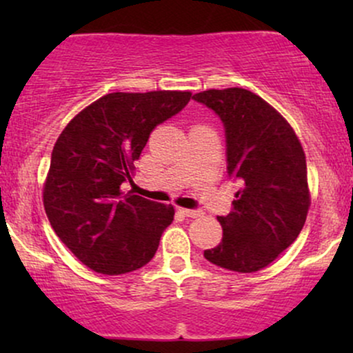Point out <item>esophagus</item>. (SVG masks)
I'll list each match as a JSON object with an SVG mask.
<instances>
[{"label": "esophagus", "instance_id": "esophagus-1", "mask_svg": "<svg viewBox=\"0 0 353 353\" xmlns=\"http://www.w3.org/2000/svg\"><path fill=\"white\" fill-rule=\"evenodd\" d=\"M181 212L188 217H201L204 214L201 209H181Z\"/></svg>", "mask_w": 353, "mask_h": 353}]
</instances>
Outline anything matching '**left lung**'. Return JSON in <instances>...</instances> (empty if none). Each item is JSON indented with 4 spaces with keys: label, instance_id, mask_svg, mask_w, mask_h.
Wrapping results in <instances>:
<instances>
[{
    "label": "left lung",
    "instance_id": "8db88e82",
    "mask_svg": "<svg viewBox=\"0 0 353 353\" xmlns=\"http://www.w3.org/2000/svg\"><path fill=\"white\" fill-rule=\"evenodd\" d=\"M192 99L224 124L228 174L241 185L232 210L217 217L221 244L204 257L234 272L264 269L305 224L310 197L302 145L289 123L247 89H209Z\"/></svg>",
    "mask_w": 353,
    "mask_h": 353
}]
</instances>
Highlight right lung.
<instances>
[{
	"label": "right lung",
	"mask_w": 353,
	"mask_h": 353,
	"mask_svg": "<svg viewBox=\"0 0 353 353\" xmlns=\"http://www.w3.org/2000/svg\"><path fill=\"white\" fill-rule=\"evenodd\" d=\"M188 91L111 92L64 128L51 152L43 201L51 228L89 269L119 275L148 264L172 205L121 192L149 134L185 108Z\"/></svg>",
	"instance_id": "add662e5"
}]
</instances>
